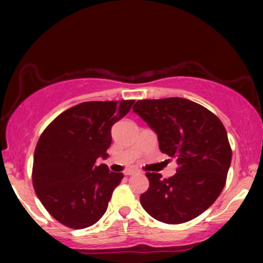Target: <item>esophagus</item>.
Wrapping results in <instances>:
<instances>
[{
  "label": "esophagus",
  "mask_w": 263,
  "mask_h": 263,
  "mask_svg": "<svg viewBox=\"0 0 263 263\" xmlns=\"http://www.w3.org/2000/svg\"><path fill=\"white\" fill-rule=\"evenodd\" d=\"M123 174L125 175V176H132V175H135L136 174V171L135 170H132V168H128V170H125Z\"/></svg>",
  "instance_id": "esophagus-1"
}]
</instances>
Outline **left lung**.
<instances>
[{"label":"left lung","mask_w":263,"mask_h":263,"mask_svg":"<svg viewBox=\"0 0 263 263\" xmlns=\"http://www.w3.org/2000/svg\"><path fill=\"white\" fill-rule=\"evenodd\" d=\"M158 135L159 148L177 161L170 178L147 172L148 190L140 202L165 224L199 217L220 195L231 164L226 129L213 112L184 98L138 100L133 106Z\"/></svg>","instance_id":"8db88e82"}]
</instances>
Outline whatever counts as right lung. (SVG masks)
Masks as SVG:
<instances>
[{"label": "right lung", "instance_id": "right-lung-1", "mask_svg": "<svg viewBox=\"0 0 263 263\" xmlns=\"http://www.w3.org/2000/svg\"><path fill=\"white\" fill-rule=\"evenodd\" d=\"M135 100L85 102L59 115L34 149L32 182L45 210L70 229L92 226L106 212L123 174L97 159L107 157L111 128Z\"/></svg>", "mask_w": 263, "mask_h": 263}]
</instances>
